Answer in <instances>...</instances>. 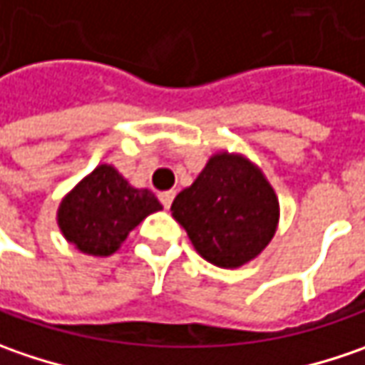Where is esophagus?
I'll return each mask as SVG.
<instances>
[{
  "mask_svg": "<svg viewBox=\"0 0 365 365\" xmlns=\"http://www.w3.org/2000/svg\"><path fill=\"white\" fill-rule=\"evenodd\" d=\"M173 198H175V192H173V190H167V192H161V194H159V200H161V204H163L165 208L171 206Z\"/></svg>",
  "mask_w": 365,
  "mask_h": 365,
  "instance_id": "1",
  "label": "esophagus"
}]
</instances>
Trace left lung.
Returning <instances> with one entry per match:
<instances>
[{"instance_id":"8db88e82","label":"left lung","mask_w":365,"mask_h":365,"mask_svg":"<svg viewBox=\"0 0 365 365\" xmlns=\"http://www.w3.org/2000/svg\"><path fill=\"white\" fill-rule=\"evenodd\" d=\"M171 216L206 262L235 269L253 262L274 239L279 202L251 159L218 151L194 183L175 196Z\"/></svg>"}]
</instances>
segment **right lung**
Masks as SVG:
<instances>
[{
    "label": "right lung",
    "instance_id": "right-lung-1",
    "mask_svg": "<svg viewBox=\"0 0 365 365\" xmlns=\"http://www.w3.org/2000/svg\"><path fill=\"white\" fill-rule=\"evenodd\" d=\"M161 208L151 190L130 185L116 167L102 163L65 194L56 222L75 249L108 257L118 251L130 230Z\"/></svg>",
    "mask_w": 365,
    "mask_h": 365
}]
</instances>
